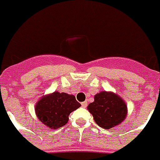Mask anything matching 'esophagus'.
Here are the masks:
<instances>
[{
	"instance_id": "esophagus-1",
	"label": "esophagus",
	"mask_w": 160,
	"mask_h": 160,
	"mask_svg": "<svg viewBox=\"0 0 160 160\" xmlns=\"http://www.w3.org/2000/svg\"><path fill=\"white\" fill-rule=\"evenodd\" d=\"M81 105H82V107L86 108L87 107V105H88V102H82V103H81Z\"/></svg>"
}]
</instances>
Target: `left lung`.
Listing matches in <instances>:
<instances>
[{
  "instance_id": "obj_1",
  "label": "left lung",
  "mask_w": 160,
  "mask_h": 160,
  "mask_svg": "<svg viewBox=\"0 0 160 160\" xmlns=\"http://www.w3.org/2000/svg\"><path fill=\"white\" fill-rule=\"evenodd\" d=\"M97 125L110 129L120 125L128 115V106L121 96L111 91H101L94 96V102L88 105Z\"/></svg>"
}]
</instances>
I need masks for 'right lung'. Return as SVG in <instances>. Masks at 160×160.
<instances>
[{
    "mask_svg": "<svg viewBox=\"0 0 160 160\" xmlns=\"http://www.w3.org/2000/svg\"><path fill=\"white\" fill-rule=\"evenodd\" d=\"M81 107L73 95L67 93H53L43 96L35 104V114L38 121L51 129H58L69 121L72 111Z\"/></svg>",
    "mask_w": 160,
    "mask_h": 160,
    "instance_id": "obj_1",
    "label": "right lung"
}]
</instances>
